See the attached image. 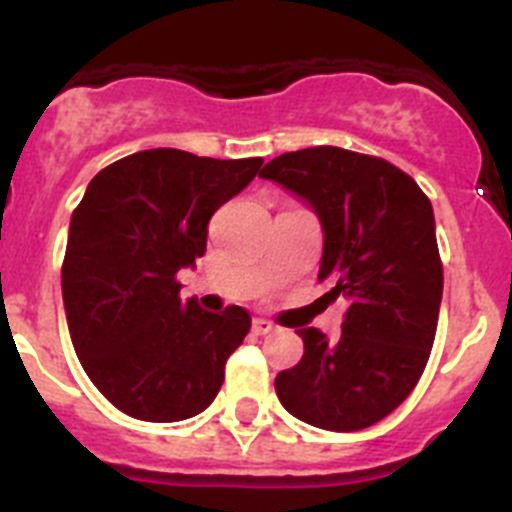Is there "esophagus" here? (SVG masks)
I'll list each match as a JSON object with an SVG mask.
<instances>
[{
	"label": "esophagus",
	"mask_w": 512,
	"mask_h": 512,
	"mask_svg": "<svg viewBox=\"0 0 512 512\" xmlns=\"http://www.w3.org/2000/svg\"><path fill=\"white\" fill-rule=\"evenodd\" d=\"M251 330H253V336H266V333H271V330H274V323H269V320H264V318H256L253 320Z\"/></svg>",
	"instance_id": "obj_1"
}]
</instances>
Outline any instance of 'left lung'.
<instances>
[{"instance_id": "obj_1", "label": "left lung", "mask_w": 512, "mask_h": 512, "mask_svg": "<svg viewBox=\"0 0 512 512\" xmlns=\"http://www.w3.org/2000/svg\"><path fill=\"white\" fill-rule=\"evenodd\" d=\"M259 176L318 212L325 297L348 300L341 338L300 328V364L274 379L295 418L325 431L379 423L415 390L436 338L443 295L431 200L390 161L336 146L282 153Z\"/></svg>"}]
</instances>
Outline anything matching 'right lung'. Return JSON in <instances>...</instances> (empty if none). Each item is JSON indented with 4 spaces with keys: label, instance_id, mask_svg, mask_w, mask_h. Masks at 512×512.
Wrapping results in <instances>:
<instances>
[{
    "label": "right lung",
    "instance_id": "right-lung-1",
    "mask_svg": "<svg viewBox=\"0 0 512 512\" xmlns=\"http://www.w3.org/2000/svg\"><path fill=\"white\" fill-rule=\"evenodd\" d=\"M261 164L138 151L99 171L71 215L61 266L71 343L94 387L130 418H192L223 387L251 315L182 302L176 271L205 256L210 217Z\"/></svg>",
    "mask_w": 512,
    "mask_h": 512
}]
</instances>
